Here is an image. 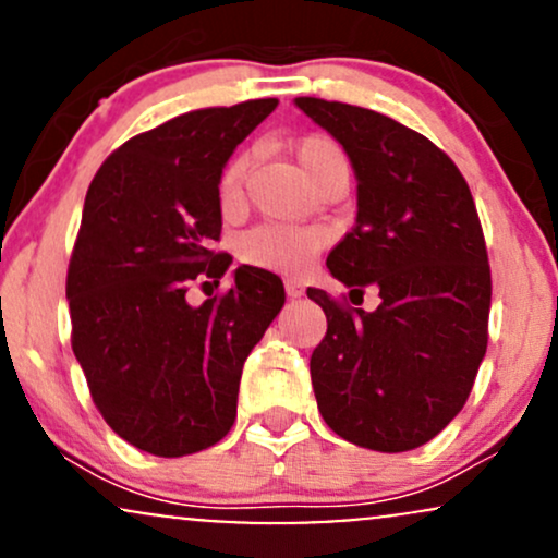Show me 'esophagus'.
<instances>
[{"mask_svg": "<svg viewBox=\"0 0 558 558\" xmlns=\"http://www.w3.org/2000/svg\"><path fill=\"white\" fill-rule=\"evenodd\" d=\"M286 293H288V296H291V299H299L301 293H304V286H301L296 278H288V280H286Z\"/></svg>", "mask_w": 558, "mask_h": 558, "instance_id": "1", "label": "esophagus"}]
</instances>
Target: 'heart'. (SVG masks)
Returning <instances> with one entry per match:
<instances>
[{"label":"heart","instance_id":"obj_1","mask_svg":"<svg viewBox=\"0 0 558 558\" xmlns=\"http://www.w3.org/2000/svg\"><path fill=\"white\" fill-rule=\"evenodd\" d=\"M299 168L312 185L328 181V178H349V159L336 141L312 133L293 146ZM243 170L246 162L235 157L220 175V202L230 204L239 196ZM325 235L319 228L306 226H283V222H262V226L246 230L239 241V254L248 265L265 267L278 272H301L315 254L323 248Z\"/></svg>","mask_w":558,"mask_h":558}]
</instances>
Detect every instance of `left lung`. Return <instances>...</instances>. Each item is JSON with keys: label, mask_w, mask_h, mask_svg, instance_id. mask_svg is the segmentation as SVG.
<instances>
[{"label": "left lung", "mask_w": 558, "mask_h": 558, "mask_svg": "<svg viewBox=\"0 0 558 558\" xmlns=\"http://www.w3.org/2000/svg\"><path fill=\"white\" fill-rule=\"evenodd\" d=\"M356 175V226L328 254L349 299L319 288L328 332L312 351L317 409L332 433L383 453L412 451L462 412L488 349L490 267L464 175L433 141L388 114L299 96Z\"/></svg>", "instance_id": "8db88e82"}]
</instances>
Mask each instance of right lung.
Listing matches in <instances>:
<instances>
[{
    "label": "right lung",
    "mask_w": 558,
    "mask_h": 558,
    "mask_svg": "<svg viewBox=\"0 0 558 558\" xmlns=\"http://www.w3.org/2000/svg\"><path fill=\"white\" fill-rule=\"evenodd\" d=\"M275 107L178 114L125 141L88 185L68 267L73 351L107 425L155 457L226 438L243 362L286 304L283 280L248 265L222 296L185 299L233 262L209 248L222 230L220 175Z\"/></svg>",
    "instance_id": "add662e5"
}]
</instances>
